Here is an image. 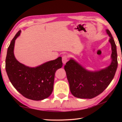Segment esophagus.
Listing matches in <instances>:
<instances>
[{"instance_id":"1","label":"esophagus","mask_w":122,"mask_h":122,"mask_svg":"<svg viewBox=\"0 0 122 122\" xmlns=\"http://www.w3.org/2000/svg\"><path fill=\"white\" fill-rule=\"evenodd\" d=\"M68 61V56H66V55H65V56H63L62 57V62L64 64H66V63Z\"/></svg>"}]
</instances>
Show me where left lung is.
<instances>
[{
	"instance_id": "left-lung-1",
	"label": "left lung",
	"mask_w": 122,
	"mask_h": 122,
	"mask_svg": "<svg viewBox=\"0 0 122 122\" xmlns=\"http://www.w3.org/2000/svg\"><path fill=\"white\" fill-rule=\"evenodd\" d=\"M106 32L110 37L112 61L106 68L98 71H90L71 58L64 66L70 91L75 97L92 99L106 89L114 78L118 67L117 46L108 29Z\"/></svg>"
}]
</instances>
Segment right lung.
<instances>
[{"instance_id":"add662e5","label":"right lung","mask_w":122,"mask_h":122,"mask_svg":"<svg viewBox=\"0 0 122 122\" xmlns=\"http://www.w3.org/2000/svg\"><path fill=\"white\" fill-rule=\"evenodd\" d=\"M18 31L8 48L5 69L13 86L28 99L41 101L51 96L53 90L55 73L63 66L61 57L29 67L16 59L14 54L15 41L20 36Z\"/></svg>"}]
</instances>
